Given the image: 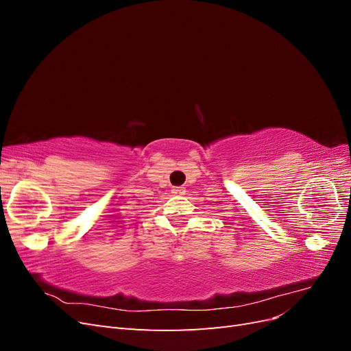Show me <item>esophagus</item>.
Listing matches in <instances>:
<instances>
[{"label":"esophagus","instance_id":"obj_1","mask_svg":"<svg viewBox=\"0 0 351 351\" xmlns=\"http://www.w3.org/2000/svg\"><path fill=\"white\" fill-rule=\"evenodd\" d=\"M171 192H173L174 195H184V193H186V187H183V186H177V187H173Z\"/></svg>","mask_w":351,"mask_h":351}]
</instances>
